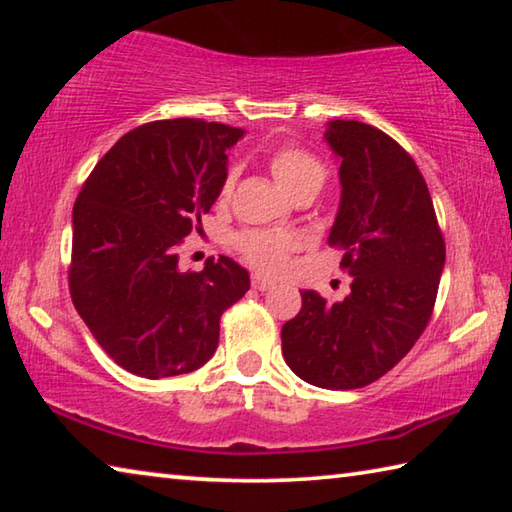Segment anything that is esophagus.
I'll list each match as a JSON object with an SVG mask.
<instances>
[{
	"instance_id": "1",
	"label": "esophagus",
	"mask_w": 512,
	"mask_h": 512,
	"mask_svg": "<svg viewBox=\"0 0 512 512\" xmlns=\"http://www.w3.org/2000/svg\"><path fill=\"white\" fill-rule=\"evenodd\" d=\"M250 284H253V289H257V291H266V289L273 287V282L266 280V277H262V275L250 277Z\"/></svg>"
}]
</instances>
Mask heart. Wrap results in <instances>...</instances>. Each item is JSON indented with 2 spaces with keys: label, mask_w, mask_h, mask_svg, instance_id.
<instances>
[{
  "label": "heart",
  "mask_w": 512,
  "mask_h": 512,
  "mask_svg": "<svg viewBox=\"0 0 512 512\" xmlns=\"http://www.w3.org/2000/svg\"><path fill=\"white\" fill-rule=\"evenodd\" d=\"M268 169L287 192L296 198L305 192H318L327 178V169L323 160L309 149H302L296 144H284L268 155ZM237 173L230 171L223 180L221 196H230L235 187ZM235 246L239 255L246 259L250 266L264 273H280L287 266L289 255L296 250V239L287 232H271V230H246L235 237Z\"/></svg>",
  "instance_id": "obj_1"
}]
</instances>
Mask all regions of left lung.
Returning <instances> with one entry per match:
<instances>
[{
  "mask_svg": "<svg viewBox=\"0 0 512 512\" xmlns=\"http://www.w3.org/2000/svg\"><path fill=\"white\" fill-rule=\"evenodd\" d=\"M341 205L327 244L343 250L350 296L300 291L282 327L287 366L311 386L352 391L384 377L427 327L445 266V239L418 164L393 137L354 119L329 121Z\"/></svg>",
  "mask_w": 512,
  "mask_h": 512,
  "instance_id": "1",
  "label": "left lung"
}]
</instances>
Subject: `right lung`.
<instances>
[{
    "mask_svg": "<svg viewBox=\"0 0 512 512\" xmlns=\"http://www.w3.org/2000/svg\"><path fill=\"white\" fill-rule=\"evenodd\" d=\"M244 135L203 119H162L126 133L97 162L72 212L69 293L108 357L133 375H185L212 359L219 320L250 289L230 257L178 271V248L228 176Z\"/></svg>",
    "mask_w": 512,
    "mask_h": 512,
    "instance_id": "add662e5",
    "label": "right lung"
}]
</instances>
